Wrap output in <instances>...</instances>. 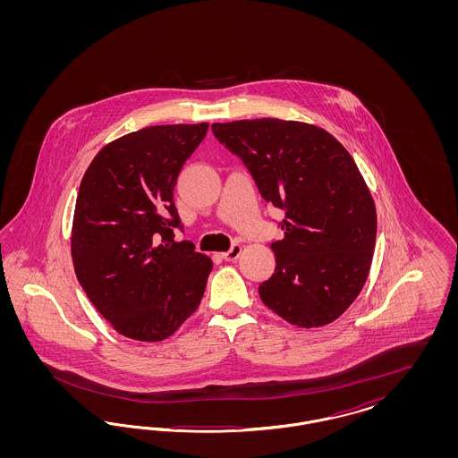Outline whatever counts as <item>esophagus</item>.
<instances>
[{
	"label": "esophagus",
	"mask_w": 458,
	"mask_h": 458,
	"mask_svg": "<svg viewBox=\"0 0 458 458\" xmlns=\"http://www.w3.org/2000/svg\"><path fill=\"white\" fill-rule=\"evenodd\" d=\"M240 254H242V245L235 243L230 250L223 252V254H221V258H223L225 261H235V259H239Z\"/></svg>",
	"instance_id": "1"
}]
</instances>
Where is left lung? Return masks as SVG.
Masks as SVG:
<instances>
[{
  "label": "left lung",
  "instance_id": "obj_1",
  "mask_svg": "<svg viewBox=\"0 0 458 458\" xmlns=\"http://www.w3.org/2000/svg\"><path fill=\"white\" fill-rule=\"evenodd\" d=\"M213 131L245 163L261 196L284 211L262 302L295 327L333 323L366 284L376 243V206L353 157L304 122L239 120L213 123Z\"/></svg>",
  "mask_w": 458,
  "mask_h": 458
}]
</instances>
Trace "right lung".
Wrapping results in <instances>:
<instances>
[{
  "label": "right lung",
  "mask_w": 458,
  "mask_h": 458,
  "mask_svg": "<svg viewBox=\"0 0 458 458\" xmlns=\"http://www.w3.org/2000/svg\"><path fill=\"white\" fill-rule=\"evenodd\" d=\"M209 123L156 125L111 140L82 176L72 223L79 284L120 335L172 336L200 304L213 261L180 226L174 189Z\"/></svg>",
  "instance_id": "right-lung-1"
}]
</instances>
